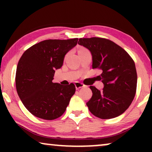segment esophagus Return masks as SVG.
Returning <instances> with one entry per match:
<instances>
[{"label": "esophagus", "instance_id": "obj_1", "mask_svg": "<svg viewBox=\"0 0 152 152\" xmlns=\"http://www.w3.org/2000/svg\"><path fill=\"white\" fill-rule=\"evenodd\" d=\"M75 85L76 89H79V88H82V87L85 86V85L83 84V83H81V82H77L75 83Z\"/></svg>", "mask_w": 152, "mask_h": 152}]
</instances>
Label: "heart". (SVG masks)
Segmentation results:
<instances>
[{"instance_id":"b5f03b06","label":"heart","mask_w":152,"mask_h":152,"mask_svg":"<svg viewBox=\"0 0 152 152\" xmlns=\"http://www.w3.org/2000/svg\"><path fill=\"white\" fill-rule=\"evenodd\" d=\"M86 49L84 48H81L79 50V52H82V51H84V50H86Z\"/></svg>"}]
</instances>
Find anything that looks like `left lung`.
I'll list each match as a JSON object with an SVG mask.
<instances>
[{
    "label": "left lung",
    "mask_w": 152,
    "mask_h": 152,
    "mask_svg": "<svg viewBox=\"0 0 152 152\" xmlns=\"http://www.w3.org/2000/svg\"><path fill=\"white\" fill-rule=\"evenodd\" d=\"M78 44L91 51L93 69L102 71L99 79L104 84L103 90L90 86L93 95L86 103L89 111L101 119L121 115L136 95L137 72L134 60L120 45L104 38H80Z\"/></svg>",
    "instance_id": "obj_1"
}]
</instances>
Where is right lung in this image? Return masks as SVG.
I'll return each instance as SVG.
<instances>
[{
  "label": "right lung",
  "instance_id": "obj_1",
  "mask_svg": "<svg viewBox=\"0 0 152 152\" xmlns=\"http://www.w3.org/2000/svg\"><path fill=\"white\" fill-rule=\"evenodd\" d=\"M77 41L75 38L41 41L26 50L18 61L16 91L25 107L36 117L52 120L65 112L75 86L72 83L68 86L54 83L53 77Z\"/></svg>",
  "mask_w": 152,
  "mask_h": 152
}]
</instances>
